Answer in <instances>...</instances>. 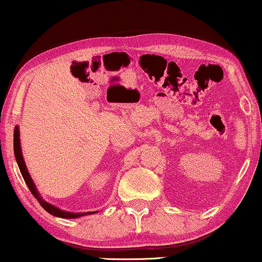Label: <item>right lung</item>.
<instances>
[{
    "label": "right lung",
    "mask_w": 262,
    "mask_h": 262,
    "mask_svg": "<svg viewBox=\"0 0 262 262\" xmlns=\"http://www.w3.org/2000/svg\"><path fill=\"white\" fill-rule=\"evenodd\" d=\"M14 155H15V160H16V162H18L19 169H20V171H21V175H23V178H24L26 185H28L29 190L31 191V193L34 194V197L38 201V203L41 204V207L46 211H48L49 214L54 215V216L64 217V219H75V217H79V216H82V215L91 214V213H70V211L60 210V209H58L57 207H54V205L49 204L46 201L42 200L41 196H39L38 191L36 190V186H35L34 181H32V179L30 178V174H29L28 169H26L24 158H23V155H21L20 141H19V129H18V127H15V129H14Z\"/></svg>",
    "instance_id": "right-lung-1"
}]
</instances>
